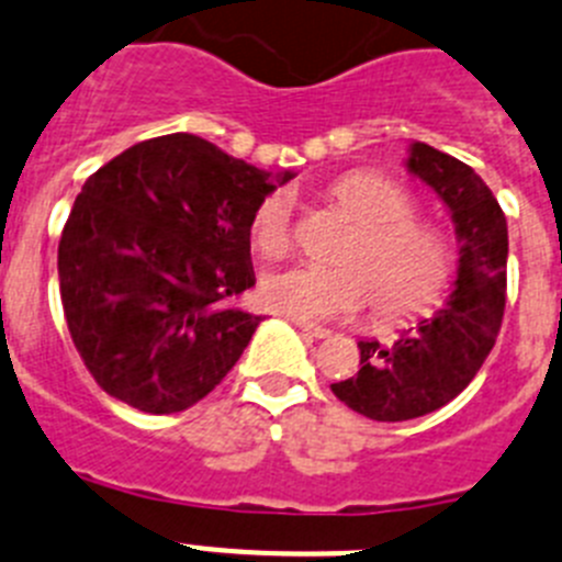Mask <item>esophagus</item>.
<instances>
[{
  "label": "esophagus",
  "mask_w": 562,
  "mask_h": 562,
  "mask_svg": "<svg viewBox=\"0 0 562 562\" xmlns=\"http://www.w3.org/2000/svg\"><path fill=\"white\" fill-rule=\"evenodd\" d=\"M293 325L300 327V330L305 333V336H313V338H327V336H330V330H327V327L311 325V322H302V318H296V322H293Z\"/></svg>",
  "instance_id": "obj_1"
}]
</instances>
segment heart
<instances>
[{"mask_svg": "<svg viewBox=\"0 0 562 562\" xmlns=\"http://www.w3.org/2000/svg\"><path fill=\"white\" fill-rule=\"evenodd\" d=\"M327 199L356 224L338 249V266H293L260 282V300L302 322H330L372 305L381 322H406L439 305L451 288L457 257L442 229L417 218L406 187L372 170L347 173ZM251 244L277 260L291 251V199L274 190L251 212Z\"/></svg>", "mask_w": 562, "mask_h": 562, "instance_id": "heart-1", "label": "heart"}]
</instances>
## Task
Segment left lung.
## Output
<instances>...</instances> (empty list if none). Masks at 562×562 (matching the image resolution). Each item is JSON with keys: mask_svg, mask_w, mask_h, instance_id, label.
Returning <instances> with one entry per match:
<instances>
[{"mask_svg": "<svg viewBox=\"0 0 562 562\" xmlns=\"http://www.w3.org/2000/svg\"><path fill=\"white\" fill-rule=\"evenodd\" d=\"M408 173L451 212L459 240L453 293L431 318L392 344L358 341L361 369L333 383L344 406L378 423H403L451 403L493 350L507 302V218L490 187L464 161L414 143Z\"/></svg>", "mask_w": 562, "mask_h": 562, "instance_id": "obj_1", "label": "left lung"}]
</instances>
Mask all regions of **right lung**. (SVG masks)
I'll return each instance as SVG.
<instances>
[{"mask_svg":"<svg viewBox=\"0 0 562 562\" xmlns=\"http://www.w3.org/2000/svg\"><path fill=\"white\" fill-rule=\"evenodd\" d=\"M274 190L271 173L193 134L131 145L86 179L58 280L69 336L105 394L173 414L224 381L260 325L229 300L255 285L251 212Z\"/></svg>","mask_w":562,"mask_h":562,"instance_id":"add662e5","label":"right lung"}]
</instances>
